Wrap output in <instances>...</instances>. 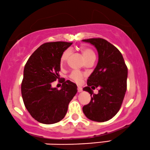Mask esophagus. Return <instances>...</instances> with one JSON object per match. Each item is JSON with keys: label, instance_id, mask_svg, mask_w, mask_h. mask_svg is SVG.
<instances>
[{"label": "esophagus", "instance_id": "esophagus-1", "mask_svg": "<svg viewBox=\"0 0 150 150\" xmlns=\"http://www.w3.org/2000/svg\"><path fill=\"white\" fill-rule=\"evenodd\" d=\"M82 91H83V88H82L81 87L78 86V93H81Z\"/></svg>", "mask_w": 150, "mask_h": 150}]
</instances>
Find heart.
<instances>
[{
	"label": "heart",
	"mask_w": 150,
	"mask_h": 150,
	"mask_svg": "<svg viewBox=\"0 0 150 150\" xmlns=\"http://www.w3.org/2000/svg\"><path fill=\"white\" fill-rule=\"evenodd\" d=\"M81 50L85 60H88L90 58H92V57H95V53H94V52L91 50V49L86 48V47H83ZM70 52H71V51H70V50H69V49L64 51L63 53L62 54L61 57H60V63L62 64L66 61L67 58L70 56ZM70 77L72 80H74V81L76 82V83H79L82 81V79L83 78V73L78 71V70H73V71L71 72V74H70Z\"/></svg>",
	"instance_id": "1"
}]
</instances>
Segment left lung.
<instances>
[{
  "label": "left lung",
  "mask_w": 150,
  "mask_h": 150,
  "mask_svg": "<svg viewBox=\"0 0 150 150\" xmlns=\"http://www.w3.org/2000/svg\"><path fill=\"white\" fill-rule=\"evenodd\" d=\"M95 47L98 52L97 66L89 76L84 91L90 94L91 100L83 111L89 120L108 121L118 112L127 90V67L120 50L103 38L83 40ZM100 88L98 94L91 90Z\"/></svg>",
  "instance_id": "left-lung-1"
}]
</instances>
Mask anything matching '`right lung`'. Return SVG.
<instances>
[{
    "label": "right lung",
    "mask_w": 150,
    "mask_h": 150,
    "mask_svg": "<svg viewBox=\"0 0 150 150\" xmlns=\"http://www.w3.org/2000/svg\"><path fill=\"white\" fill-rule=\"evenodd\" d=\"M72 42H52L42 44L31 55L24 67L21 93L26 109L42 124H54L66 115L70 102L76 95L77 85L63 80L61 89L52 88L59 78L60 57Z\"/></svg>",
    "instance_id": "right-lung-1"
}]
</instances>
